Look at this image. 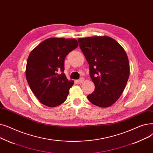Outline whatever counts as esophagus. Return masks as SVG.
Returning <instances> with one entry per match:
<instances>
[{"label": "esophagus", "instance_id": "1", "mask_svg": "<svg viewBox=\"0 0 153 153\" xmlns=\"http://www.w3.org/2000/svg\"><path fill=\"white\" fill-rule=\"evenodd\" d=\"M83 81H84V78H81L80 79H78V80H76V83L77 84H81V83H82L83 82Z\"/></svg>", "mask_w": 153, "mask_h": 153}]
</instances>
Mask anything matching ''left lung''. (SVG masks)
Returning a JSON list of instances; mask_svg holds the SVG:
<instances>
[{"label":"left lung","mask_w":153,"mask_h":153,"mask_svg":"<svg viewBox=\"0 0 153 153\" xmlns=\"http://www.w3.org/2000/svg\"><path fill=\"white\" fill-rule=\"evenodd\" d=\"M79 47L89 64L94 91L87 96L99 107L111 106L124 91L129 76L127 54L119 43L107 36L78 39Z\"/></svg>","instance_id":"left-lung-1"}]
</instances>
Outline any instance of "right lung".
Here are the masks:
<instances>
[{
	"mask_svg": "<svg viewBox=\"0 0 153 153\" xmlns=\"http://www.w3.org/2000/svg\"><path fill=\"white\" fill-rule=\"evenodd\" d=\"M78 46L74 39L49 38L33 48L29 55L25 76L29 86L40 102L55 107L67 100L74 84L64 71L66 56Z\"/></svg>",
	"mask_w": 153,
	"mask_h": 153,
	"instance_id": "obj_1",
	"label": "right lung"
}]
</instances>
